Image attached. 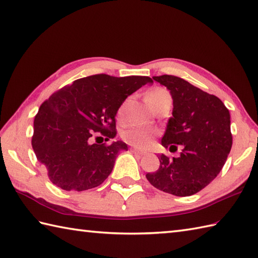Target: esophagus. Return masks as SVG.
<instances>
[{"mask_svg": "<svg viewBox=\"0 0 258 258\" xmlns=\"http://www.w3.org/2000/svg\"><path fill=\"white\" fill-rule=\"evenodd\" d=\"M132 152L134 153V154L136 155H140V156H143L146 154V152H143V151H140L138 149H132Z\"/></svg>", "mask_w": 258, "mask_h": 258, "instance_id": "1", "label": "esophagus"}]
</instances>
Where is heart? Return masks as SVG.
<instances>
[{"mask_svg": "<svg viewBox=\"0 0 258 258\" xmlns=\"http://www.w3.org/2000/svg\"><path fill=\"white\" fill-rule=\"evenodd\" d=\"M171 97L169 93L162 87H156V89L150 91L146 94V102L154 108L156 104L165 98ZM124 115V105H122L118 109V116L122 118ZM156 131L154 128L147 127V126L142 125H131L130 127L126 128L122 133V138L126 143L132 145L138 149H146L149 147L154 140Z\"/></svg>", "mask_w": 258, "mask_h": 258, "instance_id": "obj_1", "label": "heart"}]
</instances>
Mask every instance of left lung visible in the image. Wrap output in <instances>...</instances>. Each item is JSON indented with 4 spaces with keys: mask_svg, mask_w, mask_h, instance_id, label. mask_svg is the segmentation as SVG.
Returning <instances> with one entry per match:
<instances>
[{
    "mask_svg": "<svg viewBox=\"0 0 258 258\" xmlns=\"http://www.w3.org/2000/svg\"><path fill=\"white\" fill-rule=\"evenodd\" d=\"M166 86L173 98L162 145L172 151L182 147L178 157L160 155V168L146 178L157 189L176 196L196 194L220 174L231 152V116L215 95L202 91L177 76H153Z\"/></svg>",
    "mask_w": 258,
    "mask_h": 258,
    "instance_id": "left-lung-1",
    "label": "left lung"
}]
</instances>
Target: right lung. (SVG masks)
Here are the masks:
<instances>
[{
	"mask_svg": "<svg viewBox=\"0 0 258 258\" xmlns=\"http://www.w3.org/2000/svg\"><path fill=\"white\" fill-rule=\"evenodd\" d=\"M153 83L149 76L91 75L53 93L34 118L32 147L51 182L65 190H86L111 174L122 141L92 144L95 133L114 139L115 116L128 95Z\"/></svg>",
	"mask_w": 258,
	"mask_h": 258,
	"instance_id": "add662e5",
	"label": "right lung"
}]
</instances>
